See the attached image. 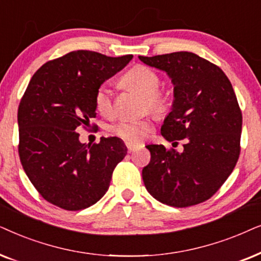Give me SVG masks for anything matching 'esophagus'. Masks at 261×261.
<instances>
[{
  "label": "esophagus",
  "mask_w": 261,
  "mask_h": 261,
  "mask_svg": "<svg viewBox=\"0 0 261 261\" xmlns=\"http://www.w3.org/2000/svg\"><path fill=\"white\" fill-rule=\"evenodd\" d=\"M126 148H127L128 152H133L136 150V149H138V145L134 144V143H126Z\"/></svg>",
  "instance_id": "34e87169"
}]
</instances>
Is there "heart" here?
Returning <instances> with one entry per match:
<instances>
[{"label": "heart", "instance_id": "obj_1", "mask_svg": "<svg viewBox=\"0 0 261 261\" xmlns=\"http://www.w3.org/2000/svg\"><path fill=\"white\" fill-rule=\"evenodd\" d=\"M125 88L136 90L144 96L148 107L155 112H162L167 105V95L159 89L160 77L158 72L145 65H135L121 77ZM94 105L103 117L113 113V94L107 83L99 86L94 94ZM154 128L150 119L120 120L112 126V133L127 143H140L149 136Z\"/></svg>", "mask_w": 261, "mask_h": 261}]
</instances>
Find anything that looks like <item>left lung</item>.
<instances>
[{"mask_svg": "<svg viewBox=\"0 0 261 261\" xmlns=\"http://www.w3.org/2000/svg\"><path fill=\"white\" fill-rule=\"evenodd\" d=\"M138 58L172 80L174 100L161 135L185 143L182 152L147 145L151 159L142 171L145 189L169 206L203 203L220 190L239 160L242 113L231 83L221 68L192 52Z\"/></svg>", "mask_w": 261, "mask_h": 261, "instance_id": "1", "label": "left lung"}]
</instances>
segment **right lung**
Listing matches in <instances>:
<instances>
[{"label":"right lung","instance_id":"obj_1","mask_svg":"<svg viewBox=\"0 0 261 261\" xmlns=\"http://www.w3.org/2000/svg\"><path fill=\"white\" fill-rule=\"evenodd\" d=\"M133 55L109 57L77 50L46 62L27 86L17 111L19 156L40 196L64 210L77 211L101 199L116 166L127 154L118 137L99 143L79 140L80 127L95 118L99 86L120 71Z\"/></svg>","mask_w":261,"mask_h":261}]
</instances>
